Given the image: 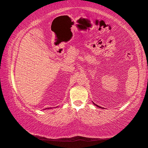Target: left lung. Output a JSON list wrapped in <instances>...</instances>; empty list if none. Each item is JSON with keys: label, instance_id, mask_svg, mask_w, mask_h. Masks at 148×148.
Listing matches in <instances>:
<instances>
[{"label": "left lung", "instance_id": "obj_1", "mask_svg": "<svg viewBox=\"0 0 148 148\" xmlns=\"http://www.w3.org/2000/svg\"><path fill=\"white\" fill-rule=\"evenodd\" d=\"M92 103H93V102H92ZM93 104L94 105H95V103H93ZM96 106H98V108H102V107H100V106H98V105H95Z\"/></svg>", "mask_w": 148, "mask_h": 148}]
</instances>
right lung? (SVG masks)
<instances>
[{
  "label": "right lung",
  "instance_id": "add662e5",
  "mask_svg": "<svg viewBox=\"0 0 148 148\" xmlns=\"http://www.w3.org/2000/svg\"><path fill=\"white\" fill-rule=\"evenodd\" d=\"M50 108H45V109H50Z\"/></svg>",
  "mask_w": 148,
  "mask_h": 148
}]
</instances>
